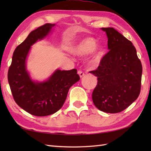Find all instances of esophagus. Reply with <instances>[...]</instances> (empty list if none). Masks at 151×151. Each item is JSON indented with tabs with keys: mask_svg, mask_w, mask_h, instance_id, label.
Wrapping results in <instances>:
<instances>
[{
	"mask_svg": "<svg viewBox=\"0 0 151 151\" xmlns=\"http://www.w3.org/2000/svg\"><path fill=\"white\" fill-rule=\"evenodd\" d=\"M78 75L80 76V77L81 78H82L83 76H84V75H85V74L83 73L82 71H81V70H78Z\"/></svg>",
	"mask_w": 151,
	"mask_h": 151,
	"instance_id": "obj_1",
	"label": "esophagus"
}]
</instances>
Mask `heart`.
<instances>
[{"label": "heart", "mask_w": 151, "mask_h": 151, "mask_svg": "<svg viewBox=\"0 0 151 151\" xmlns=\"http://www.w3.org/2000/svg\"><path fill=\"white\" fill-rule=\"evenodd\" d=\"M73 55L76 56H89L86 60V65L94 69L99 67L103 56L104 48L100 43H96L92 37H85L79 40L70 50Z\"/></svg>", "instance_id": "obj_1"}]
</instances>
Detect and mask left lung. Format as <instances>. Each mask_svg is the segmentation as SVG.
I'll return each instance as SVG.
<instances>
[{
    "label": "left lung",
    "instance_id": "8db88e82",
    "mask_svg": "<svg viewBox=\"0 0 151 151\" xmlns=\"http://www.w3.org/2000/svg\"><path fill=\"white\" fill-rule=\"evenodd\" d=\"M106 34L109 52L97 70L89 73L97 76L92 94L99 110L115 114L122 111L138 97L142 65L130 41L114 28H101Z\"/></svg>",
    "mask_w": 151,
    "mask_h": 151
}]
</instances>
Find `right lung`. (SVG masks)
Masks as SVG:
<instances>
[{
    "instance_id": "obj_1",
    "label": "right lung",
    "mask_w": 151,
    "mask_h": 151,
    "mask_svg": "<svg viewBox=\"0 0 151 151\" xmlns=\"http://www.w3.org/2000/svg\"><path fill=\"white\" fill-rule=\"evenodd\" d=\"M55 24H45L32 31L14 52L8 80L16 103L24 110L36 116H47L62 107L69 88L80 77L77 70L58 69L43 81H35L27 68L31 47L52 32Z\"/></svg>"
}]
</instances>
